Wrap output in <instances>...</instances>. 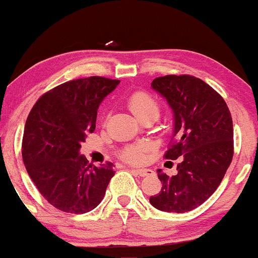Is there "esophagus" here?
<instances>
[{"mask_svg": "<svg viewBox=\"0 0 258 258\" xmlns=\"http://www.w3.org/2000/svg\"><path fill=\"white\" fill-rule=\"evenodd\" d=\"M132 172H134L135 174H138L139 176H146L153 174V170L151 169H139V168H132Z\"/></svg>", "mask_w": 258, "mask_h": 258, "instance_id": "obj_1", "label": "esophagus"}]
</instances>
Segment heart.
I'll use <instances>...</instances> for the list:
<instances>
[{"label": "heart", "mask_w": 258, "mask_h": 258, "mask_svg": "<svg viewBox=\"0 0 258 258\" xmlns=\"http://www.w3.org/2000/svg\"><path fill=\"white\" fill-rule=\"evenodd\" d=\"M128 107L130 111H132V113L138 119L150 113H155L158 115V112H160V106H158L157 101L151 95L144 91L134 92L128 98ZM150 150H151L150 144L140 143L126 147L123 153H121V156H123L124 160L133 162V163H139V162L144 160L145 153L149 152Z\"/></svg>", "instance_id": "1"}]
</instances>
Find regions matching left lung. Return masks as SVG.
<instances>
[{
	"instance_id": "obj_1",
	"label": "left lung",
	"mask_w": 258,
	"mask_h": 258,
	"mask_svg": "<svg viewBox=\"0 0 258 258\" xmlns=\"http://www.w3.org/2000/svg\"><path fill=\"white\" fill-rule=\"evenodd\" d=\"M151 88L173 112V135L164 157L178 160L175 175L157 170L162 189L150 204L163 212L184 213L216 191L233 160V120L216 90L191 75L156 78Z\"/></svg>"
}]
</instances>
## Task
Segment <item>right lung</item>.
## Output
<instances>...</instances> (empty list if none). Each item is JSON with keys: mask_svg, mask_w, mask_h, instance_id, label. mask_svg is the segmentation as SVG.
I'll list each match as a JSON object with an SVG mask.
<instances>
[{"mask_svg": "<svg viewBox=\"0 0 258 258\" xmlns=\"http://www.w3.org/2000/svg\"><path fill=\"white\" fill-rule=\"evenodd\" d=\"M119 83L102 77L67 82L43 94L28 115L23 162L40 194L59 211L90 212L105 196L113 164L89 163L80 147L96 128L101 102Z\"/></svg>", "mask_w": 258, "mask_h": 258, "instance_id": "obj_1", "label": "right lung"}]
</instances>
